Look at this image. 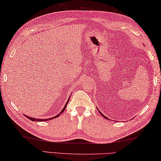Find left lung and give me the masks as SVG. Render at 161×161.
Returning <instances> with one entry per match:
<instances>
[{"label": "left lung", "mask_w": 161, "mask_h": 161, "mask_svg": "<svg viewBox=\"0 0 161 161\" xmlns=\"http://www.w3.org/2000/svg\"><path fill=\"white\" fill-rule=\"evenodd\" d=\"M97 109H98V108H97ZM98 111H99V110H98ZM99 113H101V115H102V116H103V117H104V118H105V119H108V118H107L106 116H105V115H104L103 114V113H101V112H100V111H99Z\"/></svg>", "instance_id": "1"}]
</instances>
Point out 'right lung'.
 <instances>
[{
  "label": "right lung",
  "mask_w": 161,
  "mask_h": 161,
  "mask_svg": "<svg viewBox=\"0 0 161 161\" xmlns=\"http://www.w3.org/2000/svg\"><path fill=\"white\" fill-rule=\"evenodd\" d=\"M70 95H71V94H70ZM69 100H70V97H69V98L68 99V101L66 102V103H65V105H64V107H63V108L62 109L61 111H60V112L58 115H55V116L52 117V118H46V119H40V118H33V117L28 116V115H25V117H27V118H28V119H30L31 120H32V121H48V120H49L54 119V118H56L58 117L59 115H60V114H61V113H63V111H64L65 109L66 108V105H68V101H69Z\"/></svg>",
  "instance_id": "obj_1"
}]
</instances>
